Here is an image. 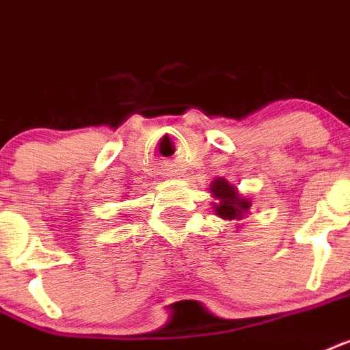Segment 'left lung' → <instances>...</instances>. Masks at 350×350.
Masks as SVG:
<instances>
[{
  "mask_svg": "<svg viewBox=\"0 0 350 350\" xmlns=\"http://www.w3.org/2000/svg\"><path fill=\"white\" fill-rule=\"evenodd\" d=\"M210 194L215 198V214L223 217V219H243L244 214L252 206V201L248 198H243L234 185L223 180V178H217V180L212 181Z\"/></svg>",
  "mask_w": 350,
  "mask_h": 350,
  "instance_id": "8db88e82",
  "label": "left lung"
}]
</instances>
